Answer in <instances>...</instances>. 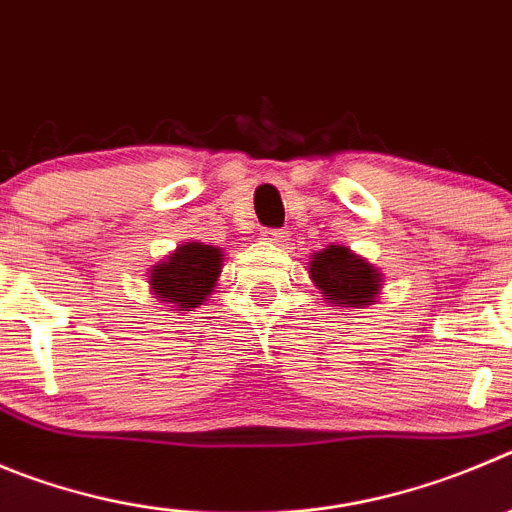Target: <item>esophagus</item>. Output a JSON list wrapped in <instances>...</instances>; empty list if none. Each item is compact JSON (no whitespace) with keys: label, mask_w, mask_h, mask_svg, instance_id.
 <instances>
[{"label":"esophagus","mask_w":512,"mask_h":512,"mask_svg":"<svg viewBox=\"0 0 512 512\" xmlns=\"http://www.w3.org/2000/svg\"><path fill=\"white\" fill-rule=\"evenodd\" d=\"M262 240L272 242V245H285L288 242V232H283V229H265Z\"/></svg>","instance_id":"34e87169"}]
</instances>
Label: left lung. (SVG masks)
I'll return each mask as SVG.
<instances>
[{"mask_svg":"<svg viewBox=\"0 0 512 512\" xmlns=\"http://www.w3.org/2000/svg\"><path fill=\"white\" fill-rule=\"evenodd\" d=\"M308 275L323 298L341 308L374 305L384 288V275L379 267L343 245H328L326 250L313 252Z\"/></svg>","mask_w":512,"mask_h":512,"instance_id":"1","label":"left lung"}]
</instances>
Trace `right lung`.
Instances as JSON below:
<instances>
[{"label": "right lung", "instance_id": "obj_1", "mask_svg": "<svg viewBox=\"0 0 512 512\" xmlns=\"http://www.w3.org/2000/svg\"><path fill=\"white\" fill-rule=\"evenodd\" d=\"M222 267L224 252L219 247L191 240L148 267V288L169 308H199L217 288Z\"/></svg>", "mask_w": 512, "mask_h": 512}]
</instances>
